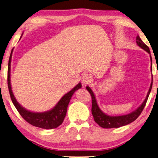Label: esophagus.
Wrapping results in <instances>:
<instances>
[{
    "label": "esophagus",
    "mask_w": 158,
    "mask_h": 158,
    "mask_svg": "<svg viewBox=\"0 0 158 158\" xmlns=\"http://www.w3.org/2000/svg\"><path fill=\"white\" fill-rule=\"evenodd\" d=\"M91 82V76L87 73L83 74L82 76V82L83 85H86L89 84Z\"/></svg>",
    "instance_id": "esophagus-1"
}]
</instances>
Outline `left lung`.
Listing matches in <instances>:
<instances>
[{"label":"left lung","mask_w":158,"mask_h":158,"mask_svg":"<svg viewBox=\"0 0 158 158\" xmlns=\"http://www.w3.org/2000/svg\"><path fill=\"white\" fill-rule=\"evenodd\" d=\"M136 43L139 47H141L142 49H143L146 52H147L150 54V58H151V69L152 71V58H151L149 48H148V47L147 45V44H145L143 41L140 39V38H139V35H137L136 37ZM152 85H153V80L152 81H151L149 90L148 91L147 97H146L144 102H142V105L139 106L138 109L135 110L134 111L130 113L129 114L118 115V116H111V115H106L105 114V113H103L102 111H101L100 109L99 108V106L98 105L96 97H95V95L94 94L93 91L91 90V89L90 87L87 86L86 88H87V90L89 92V94H90L91 96V99H92L91 113H92V115H93L95 122H96L98 125L102 128H105V129L119 128L120 127L125 126L127 124H129L130 123H133V121L135 120L136 119L138 118V116L141 114L142 111H143V109L146 105V103H147V101L148 100V96H149L151 88H152Z\"/></svg>","instance_id":"left-lung-1"}]
</instances>
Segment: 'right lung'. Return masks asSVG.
<instances>
[{
  "label": "right lung",
  "instance_id": "add662e5",
  "mask_svg": "<svg viewBox=\"0 0 158 158\" xmlns=\"http://www.w3.org/2000/svg\"><path fill=\"white\" fill-rule=\"evenodd\" d=\"M12 52L13 49L11 50L10 59H9L7 71V84L11 99L12 100L14 105L16 108L17 111H19L20 115L23 118L24 120L27 122L28 123L31 124V125L45 129H52L57 128L63 123L64 117L67 114V106L70 102L71 98L72 97L74 92L82 87L81 83H78V84L73 89H71L69 92H68L67 94L62 96L61 99L59 100V102L56 104V105L53 107L52 109L49 110V111L41 113L29 111L28 110L23 108V107L17 102L16 99L14 96L12 90H11L10 82V64L11 60V56H12Z\"/></svg>",
  "mask_w": 158,
  "mask_h": 158
}]
</instances>
